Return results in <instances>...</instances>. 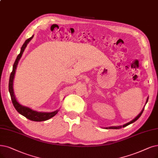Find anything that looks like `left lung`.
I'll use <instances>...</instances> for the list:
<instances>
[{
	"mask_svg": "<svg viewBox=\"0 0 158 158\" xmlns=\"http://www.w3.org/2000/svg\"><path fill=\"white\" fill-rule=\"evenodd\" d=\"M148 97L147 98V101H146V103H145V105H146V104L147 103V102H148ZM144 106L143 107V110H141V111L138 114V115H137L133 120H131V121H130V122H128V123H126V124H123V126H117V127H106V129H120V128H121L122 127H127V126H128V125H129V124H131V123H134L135 121H136L140 117H141V114L143 113V111H144Z\"/></svg>",
	"mask_w": 158,
	"mask_h": 158,
	"instance_id": "obj_1",
	"label": "left lung"
}]
</instances>
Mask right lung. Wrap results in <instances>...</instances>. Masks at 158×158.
<instances>
[{
    "instance_id": "right-lung-1",
    "label": "right lung",
    "mask_w": 158,
    "mask_h": 158,
    "mask_svg": "<svg viewBox=\"0 0 158 158\" xmlns=\"http://www.w3.org/2000/svg\"><path fill=\"white\" fill-rule=\"evenodd\" d=\"M34 37V35L30 37L29 39H27L23 46L21 47V51L19 54L17 56V57L15 61V63L13 66V70H12V72L10 74V80H9V92L11 96V101L12 103L14 104V108L15 110L20 113L21 115H23L28 119L30 120V121H36V122H41V121H47V120L50 119V118L53 117L55 116L56 114H57L58 112L59 111V109L56 110L52 112H40V111H37L35 110H31L30 108H28V107L24 106L21 105L19 102H18L15 95L14 94V80L15 77V74L16 71V69L18 65V63L19 61L21 56L24 51V49L26 48L28 43Z\"/></svg>"
}]
</instances>
